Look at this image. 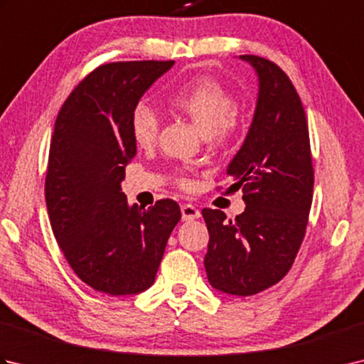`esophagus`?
I'll return each instance as SVG.
<instances>
[{"label": "esophagus", "mask_w": 364, "mask_h": 364, "mask_svg": "<svg viewBox=\"0 0 364 364\" xmlns=\"http://www.w3.org/2000/svg\"><path fill=\"white\" fill-rule=\"evenodd\" d=\"M181 215H183V220H194V219H198L200 215H202V213H200V210H197L194 205L186 203L181 206Z\"/></svg>", "instance_id": "obj_1"}]
</instances>
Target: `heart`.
I'll list each match as a JSON object with an SVG mask.
<instances>
[{"label":"heart","instance_id":"obj_1","mask_svg":"<svg viewBox=\"0 0 364 364\" xmlns=\"http://www.w3.org/2000/svg\"><path fill=\"white\" fill-rule=\"evenodd\" d=\"M172 109L192 120L205 137L222 139L236 127V102L233 95L210 76H196L178 86L168 95ZM129 129L139 146H150L156 141L159 119L149 105H137L129 119ZM188 188L189 181L181 180Z\"/></svg>","mask_w":364,"mask_h":364}]
</instances>
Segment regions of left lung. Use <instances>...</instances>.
Masks as SVG:
<instances>
[{
  "instance_id": "8db88e82",
  "label": "left lung",
  "mask_w": 364,
  "mask_h": 364,
  "mask_svg": "<svg viewBox=\"0 0 364 364\" xmlns=\"http://www.w3.org/2000/svg\"><path fill=\"white\" fill-rule=\"evenodd\" d=\"M258 75L253 120L227 173L242 188L245 210L235 220L205 208L210 242L208 282L231 296H253L288 274L304 241L314 172L300 97L280 67L242 54Z\"/></svg>"
}]
</instances>
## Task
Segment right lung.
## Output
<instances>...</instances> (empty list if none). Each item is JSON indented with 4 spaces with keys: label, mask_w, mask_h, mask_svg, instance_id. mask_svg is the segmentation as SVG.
Segmentation results:
<instances>
[{
    "label": "right lung",
    "mask_w": 364,
    "mask_h": 364,
    "mask_svg": "<svg viewBox=\"0 0 364 364\" xmlns=\"http://www.w3.org/2000/svg\"><path fill=\"white\" fill-rule=\"evenodd\" d=\"M173 64L100 65L73 89L54 123L45 178L53 233L75 274L111 296L150 288L181 219L173 200H159L149 210L129 206L120 186L136 156L131 112Z\"/></svg>",
    "instance_id": "right-lung-1"
}]
</instances>
